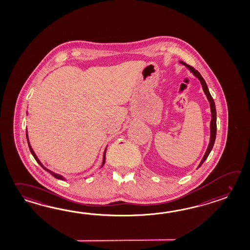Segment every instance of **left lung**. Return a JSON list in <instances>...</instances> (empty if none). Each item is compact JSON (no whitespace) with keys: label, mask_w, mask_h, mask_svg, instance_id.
Segmentation results:
<instances>
[{"label":"left lung","mask_w":250,"mask_h":250,"mask_svg":"<svg viewBox=\"0 0 250 250\" xmlns=\"http://www.w3.org/2000/svg\"><path fill=\"white\" fill-rule=\"evenodd\" d=\"M180 63H182V64H184L185 66L187 67V68L188 69L189 71L192 72V73L194 74V76L199 80L200 83L202 84L203 89H204V92H205V94H206V97H207V100H209L210 107H211V124H210V143H209V145H208V147H207V150H206L205 155H204L203 159H202V161L200 162L199 166H198V167H200L202 166V164L205 162L206 159H207V157H208L209 154H210L211 149H212V147H213V145H214L215 138H216L217 125L216 108H215V103H214V100H213L212 97H211V94H210V91H209L208 87H207V85H206V81L204 80V78L202 77V75L200 74L199 72H198V71H196V70L194 69V67L190 66V65L187 64V63H186V62H184L180 61ZM198 167H197V168H198Z\"/></svg>","instance_id":"left-lung-1"}]
</instances>
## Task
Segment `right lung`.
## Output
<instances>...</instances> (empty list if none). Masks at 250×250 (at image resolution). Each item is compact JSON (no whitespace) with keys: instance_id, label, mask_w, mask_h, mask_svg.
I'll return each instance as SVG.
<instances>
[{"instance_id":"add662e5","label":"right lung","mask_w":250,"mask_h":250,"mask_svg":"<svg viewBox=\"0 0 250 250\" xmlns=\"http://www.w3.org/2000/svg\"><path fill=\"white\" fill-rule=\"evenodd\" d=\"M26 136H27V140H28V147H29V150H30V152L32 153V155H33L34 158H35V160L37 161V162L39 163V165L40 166L42 167L43 168H44V170H46V171H48V172L50 173L51 175L53 176V177H55V178H57V179H61V180H65V178H63L62 176H61V175H59V174H56V173L53 172V171H51V170H49V169H47L41 163V161H39V158L37 157V155H36V153L34 152L33 149L31 148V145H30V144H29V141H28V132L26 131ZM105 150H106V148H105V151H104V154H103V161H102V164H101V167H103V165L105 164Z\"/></svg>"}]
</instances>
